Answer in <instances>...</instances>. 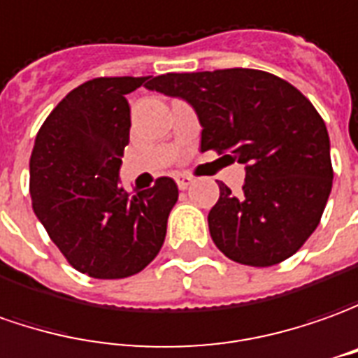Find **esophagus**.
Here are the masks:
<instances>
[{
    "label": "esophagus",
    "mask_w": 358,
    "mask_h": 358,
    "mask_svg": "<svg viewBox=\"0 0 358 358\" xmlns=\"http://www.w3.org/2000/svg\"><path fill=\"white\" fill-rule=\"evenodd\" d=\"M192 182H194V178L188 176V174H178V176H176V184H178L180 189H186Z\"/></svg>",
    "instance_id": "34e87169"
}]
</instances>
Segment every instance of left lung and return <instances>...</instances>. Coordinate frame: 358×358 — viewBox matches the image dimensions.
Listing matches in <instances>:
<instances>
[{"label": "left lung", "mask_w": 358, "mask_h": 358, "mask_svg": "<svg viewBox=\"0 0 358 358\" xmlns=\"http://www.w3.org/2000/svg\"><path fill=\"white\" fill-rule=\"evenodd\" d=\"M145 87L196 111L201 152L213 148L245 164L241 194L220 182L208 215L215 247L249 266L290 259L315 231L331 192L329 135L310 99L250 68L162 74Z\"/></svg>", "instance_id": "obj_1"}]
</instances>
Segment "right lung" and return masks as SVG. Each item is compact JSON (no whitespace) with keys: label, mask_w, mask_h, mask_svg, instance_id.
Instances as JSON below:
<instances>
[{"label":"right lung","mask_w":358,"mask_h":358,"mask_svg":"<svg viewBox=\"0 0 358 358\" xmlns=\"http://www.w3.org/2000/svg\"><path fill=\"white\" fill-rule=\"evenodd\" d=\"M147 78H96L72 90L46 117L31 155L36 220L66 261L92 278L141 272L159 255L178 186L159 178L127 194L119 170L129 143L127 94Z\"/></svg>","instance_id":"right-lung-1"}]
</instances>
